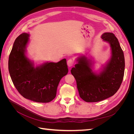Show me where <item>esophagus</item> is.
Wrapping results in <instances>:
<instances>
[{
  "mask_svg": "<svg viewBox=\"0 0 134 134\" xmlns=\"http://www.w3.org/2000/svg\"><path fill=\"white\" fill-rule=\"evenodd\" d=\"M74 63V60H72V59H69V60H68V63H67V64H68V66H69V67H71V66H73Z\"/></svg>",
  "mask_w": 134,
  "mask_h": 134,
  "instance_id": "1",
  "label": "esophagus"
}]
</instances>
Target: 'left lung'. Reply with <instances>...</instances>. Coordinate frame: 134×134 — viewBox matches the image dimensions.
I'll use <instances>...</instances> for the list:
<instances>
[{
  "instance_id": "1",
  "label": "left lung",
  "mask_w": 134,
  "mask_h": 134,
  "mask_svg": "<svg viewBox=\"0 0 134 134\" xmlns=\"http://www.w3.org/2000/svg\"><path fill=\"white\" fill-rule=\"evenodd\" d=\"M102 38L110 44L112 56L99 75L93 72L92 64L86 56L78 59V63L71 70L76 82L81 98L87 102H96L114 95L122 82L125 71L124 52L118 40L112 33L106 32Z\"/></svg>"
}]
</instances>
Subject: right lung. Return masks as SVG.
Returning a JSON list of instances; mask_svg holds the SVG:
<instances>
[{"label": "right lung", "mask_w": 134, "mask_h": 134, "mask_svg": "<svg viewBox=\"0 0 134 134\" xmlns=\"http://www.w3.org/2000/svg\"><path fill=\"white\" fill-rule=\"evenodd\" d=\"M28 37L29 35L23 33L15 40L8 61L10 76L24 98L36 102H50L55 98L61 79L68 72L66 60L35 68L25 55Z\"/></svg>", "instance_id": "obj_1"}]
</instances>
